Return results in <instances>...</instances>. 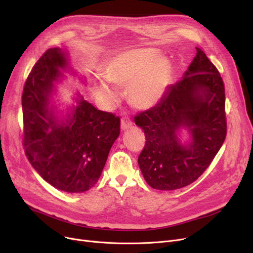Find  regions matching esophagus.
Wrapping results in <instances>:
<instances>
[{
    "label": "esophagus",
    "instance_id": "1",
    "mask_svg": "<svg viewBox=\"0 0 253 253\" xmlns=\"http://www.w3.org/2000/svg\"><path fill=\"white\" fill-rule=\"evenodd\" d=\"M131 126H132V122L130 121L129 119H122L121 120V129L123 131L129 129Z\"/></svg>",
    "mask_w": 253,
    "mask_h": 253
}]
</instances>
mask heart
Returning <instances> with one entry per match:
<instances>
[{
	"mask_svg": "<svg viewBox=\"0 0 253 253\" xmlns=\"http://www.w3.org/2000/svg\"><path fill=\"white\" fill-rule=\"evenodd\" d=\"M104 78L97 79L95 93L106 104L118 99L114 85H127L132 103L139 109H152L161 101L171 80V64L154 49H134L120 53L105 65Z\"/></svg>",
	"mask_w": 253,
	"mask_h": 253,
	"instance_id": "b5f03b06",
	"label": "heart"
}]
</instances>
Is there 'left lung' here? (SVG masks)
Masks as SVG:
<instances>
[{
	"label": "left lung",
	"instance_id": "left-lung-1",
	"mask_svg": "<svg viewBox=\"0 0 253 253\" xmlns=\"http://www.w3.org/2000/svg\"><path fill=\"white\" fill-rule=\"evenodd\" d=\"M196 50L180 81L169 86L154 108L134 118L147 140L138 165L145 181L156 190H177L194 182L227 134L222 79L205 53ZM182 128L188 132L184 141Z\"/></svg>",
	"mask_w": 253,
	"mask_h": 253
}]
</instances>
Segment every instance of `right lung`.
<instances>
[{
	"instance_id": "add662e5",
	"label": "right lung",
	"mask_w": 253,
	"mask_h": 253,
	"mask_svg": "<svg viewBox=\"0 0 253 253\" xmlns=\"http://www.w3.org/2000/svg\"><path fill=\"white\" fill-rule=\"evenodd\" d=\"M71 73L69 53L50 48L35 64L23 88L25 155L41 177L60 191L83 193L100 177L112 145L120 135V118L95 109L81 93L58 110L57 85ZM85 84L86 79L80 76Z\"/></svg>"
}]
</instances>
